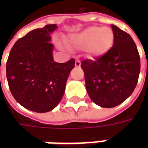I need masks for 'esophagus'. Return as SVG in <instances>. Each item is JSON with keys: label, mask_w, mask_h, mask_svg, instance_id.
Returning <instances> with one entry per match:
<instances>
[{"label": "esophagus", "mask_w": 148, "mask_h": 148, "mask_svg": "<svg viewBox=\"0 0 148 148\" xmlns=\"http://www.w3.org/2000/svg\"><path fill=\"white\" fill-rule=\"evenodd\" d=\"M80 66H81L80 60H78V59H77V60L75 61V66H76V67H79Z\"/></svg>", "instance_id": "esophagus-1"}]
</instances>
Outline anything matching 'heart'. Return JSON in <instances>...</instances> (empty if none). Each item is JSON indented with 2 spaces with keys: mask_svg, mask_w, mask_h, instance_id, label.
<instances>
[{
  "mask_svg": "<svg viewBox=\"0 0 148 148\" xmlns=\"http://www.w3.org/2000/svg\"><path fill=\"white\" fill-rule=\"evenodd\" d=\"M114 41V33L109 27L92 26L78 33L73 34L68 44L76 48L85 49L90 58L102 56L111 49Z\"/></svg>",
  "mask_w": 148,
  "mask_h": 148,
  "instance_id": "b5f03b06",
  "label": "heart"
}]
</instances>
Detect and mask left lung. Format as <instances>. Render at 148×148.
<instances>
[{
  "mask_svg": "<svg viewBox=\"0 0 148 148\" xmlns=\"http://www.w3.org/2000/svg\"><path fill=\"white\" fill-rule=\"evenodd\" d=\"M111 27L114 33L112 48L93 61L86 59L81 63L87 93L103 108L115 107L130 97L140 71V55L132 38L116 25Z\"/></svg>",
  "mask_w": 148,
  "mask_h": 148,
  "instance_id": "1",
  "label": "left lung"
}]
</instances>
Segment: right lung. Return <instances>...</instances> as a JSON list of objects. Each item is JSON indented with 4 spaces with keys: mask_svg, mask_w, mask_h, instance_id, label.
Listing matches in <instances>:
<instances>
[{
    "mask_svg": "<svg viewBox=\"0 0 148 148\" xmlns=\"http://www.w3.org/2000/svg\"><path fill=\"white\" fill-rule=\"evenodd\" d=\"M57 28L56 24H48L18 39L6 64L8 86L15 100L39 113L51 111L60 102L75 63L74 58L64 63L54 61V45L50 42L51 34Z\"/></svg>",
    "mask_w": 148,
    "mask_h": 148,
    "instance_id": "right-lung-1",
    "label": "right lung"
}]
</instances>
